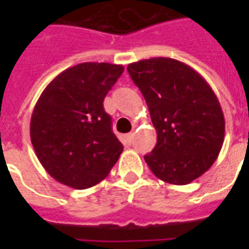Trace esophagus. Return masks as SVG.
Listing matches in <instances>:
<instances>
[{
  "instance_id": "esophagus-1",
  "label": "esophagus",
  "mask_w": 249,
  "mask_h": 249,
  "mask_svg": "<svg viewBox=\"0 0 249 249\" xmlns=\"http://www.w3.org/2000/svg\"><path fill=\"white\" fill-rule=\"evenodd\" d=\"M132 140H133V132H130V133H128V135L124 136L125 144H130V142H132Z\"/></svg>"
}]
</instances>
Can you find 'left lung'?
I'll list each match as a JSON object with an SVG mask.
<instances>
[{
  "label": "left lung",
  "instance_id": "8db88e82",
  "mask_svg": "<svg viewBox=\"0 0 249 249\" xmlns=\"http://www.w3.org/2000/svg\"><path fill=\"white\" fill-rule=\"evenodd\" d=\"M156 128L145 162L162 181L185 185L212 167L224 142L225 121L216 94L191 66L168 57L128 65Z\"/></svg>",
  "mask_w": 249,
  "mask_h": 249
}]
</instances>
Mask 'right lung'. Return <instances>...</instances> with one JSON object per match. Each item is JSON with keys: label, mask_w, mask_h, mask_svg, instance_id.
<instances>
[{"label": "right lung", "mask_w": 249, "mask_h": 249, "mask_svg": "<svg viewBox=\"0 0 249 249\" xmlns=\"http://www.w3.org/2000/svg\"><path fill=\"white\" fill-rule=\"evenodd\" d=\"M123 71V65L82 62L61 71L41 93L30 119V140L58 183L90 188L119 160L124 146L103 103Z\"/></svg>", "instance_id": "add662e5"}]
</instances>
